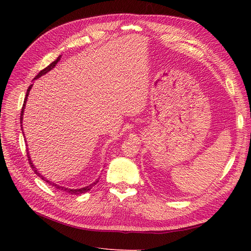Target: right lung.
Wrapping results in <instances>:
<instances>
[{
	"instance_id": "1",
	"label": "right lung",
	"mask_w": 251,
	"mask_h": 251,
	"mask_svg": "<svg viewBox=\"0 0 251 251\" xmlns=\"http://www.w3.org/2000/svg\"><path fill=\"white\" fill-rule=\"evenodd\" d=\"M60 57H62V55H59V56L54 60V62H52L49 66H47L46 68H45V69H43L39 74L36 75L34 79L41 77L42 75L46 74L47 72H49L50 70H52L53 68H54V67L56 66V64L59 62ZM31 88H32V85H30V86H29V88H28V90H27V92H26V97H25V100H24V104H23L22 112H21V126H22V123H23V115H24V110H25L26 101H27V97H28V95H29V92H30V90H31ZM22 128H23V127H22ZM27 157H28V160H29V164H30V166H31L32 170L34 171V173L37 175V176L41 177V179H42V180L46 181L48 184H50V185H52V186H54L55 188L59 189V191H63V192H65V193H69V194H71V195H81V194H85V193H87L88 191H90V189L92 188V187L97 183V182H98V179H97L95 182H93V183H91L90 185L85 186V187H81V188H68V187H65V186H60V185H58V184H55L54 182H51V181H49L48 179L45 178V177L43 176V175H41L39 172H37V170L35 169V166L33 165V163H32V161H31V158H30V156H29V151H28V150H27Z\"/></svg>"
}]
</instances>
